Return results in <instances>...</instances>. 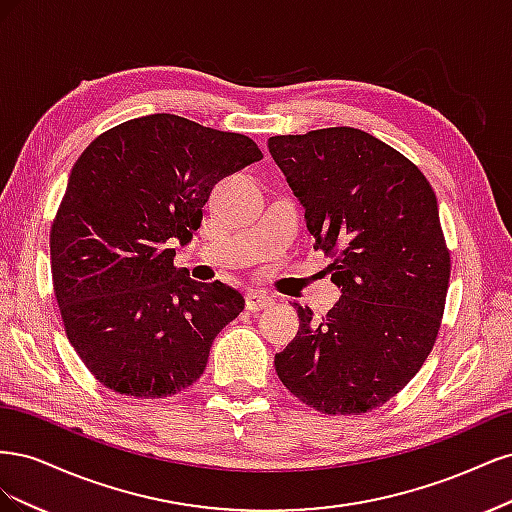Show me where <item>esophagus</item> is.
<instances>
[{"label":"esophagus","mask_w":512,"mask_h":512,"mask_svg":"<svg viewBox=\"0 0 512 512\" xmlns=\"http://www.w3.org/2000/svg\"><path fill=\"white\" fill-rule=\"evenodd\" d=\"M273 305V299L269 294L260 292V290H247L245 292V307L250 309V312H260V309H267Z\"/></svg>","instance_id":"esophagus-1"}]
</instances>
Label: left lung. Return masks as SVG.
Listing matches in <instances>:
<instances>
[{
    "label": "left lung",
    "instance_id": "8db88e82",
    "mask_svg": "<svg viewBox=\"0 0 512 512\" xmlns=\"http://www.w3.org/2000/svg\"><path fill=\"white\" fill-rule=\"evenodd\" d=\"M269 153L342 288L322 318L294 303L299 333L275 354L277 376L322 414L376 410L440 331L451 256L436 194L408 158L356 128L271 136Z\"/></svg>",
    "mask_w": 512,
    "mask_h": 512
}]
</instances>
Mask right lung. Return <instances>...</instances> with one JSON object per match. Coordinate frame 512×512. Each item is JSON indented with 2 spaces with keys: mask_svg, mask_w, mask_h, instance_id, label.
<instances>
[{
  "mask_svg": "<svg viewBox=\"0 0 512 512\" xmlns=\"http://www.w3.org/2000/svg\"><path fill=\"white\" fill-rule=\"evenodd\" d=\"M258 160L252 138L156 113L100 134L72 166L51 228L53 286L70 344L108 389L168 397L205 371L245 301L177 269L173 245L192 241L213 185Z\"/></svg>",
  "mask_w": 512,
  "mask_h": 512,
  "instance_id": "obj_1",
  "label": "right lung"
}]
</instances>
